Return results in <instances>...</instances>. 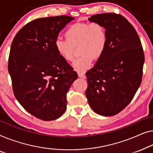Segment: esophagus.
Listing matches in <instances>:
<instances>
[{
	"mask_svg": "<svg viewBox=\"0 0 153 153\" xmlns=\"http://www.w3.org/2000/svg\"><path fill=\"white\" fill-rule=\"evenodd\" d=\"M78 77L79 78L82 79H85V75L83 74H81V73H78Z\"/></svg>",
	"mask_w": 153,
	"mask_h": 153,
	"instance_id": "esophagus-1",
	"label": "esophagus"
}]
</instances>
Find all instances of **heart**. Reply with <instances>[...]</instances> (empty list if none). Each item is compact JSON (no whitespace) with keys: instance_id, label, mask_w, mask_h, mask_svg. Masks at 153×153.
<instances>
[{"instance_id":"obj_1","label":"heart","mask_w":153,"mask_h":153,"mask_svg":"<svg viewBox=\"0 0 153 153\" xmlns=\"http://www.w3.org/2000/svg\"><path fill=\"white\" fill-rule=\"evenodd\" d=\"M66 39L57 38L55 48L64 60L73 61L75 48L78 47L80 56L75 60L73 67L79 73H85L91 66L94 59L104 53L107 44L106 29L98 23H77L71 25L65 32Z\"/></svg>"}]
</instances>
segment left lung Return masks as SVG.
Here are the masks:
<instances>
[{
  "instance_id": "1",
  "label": "left lung",
  "mask_w": 153,
  "mask_h": 153,
  "mask_svg": "<svg viewBox=\"0 0 153 153\" xmlns=\"http://www.w3.org/2000/svg\"><path fill=\"white\" fill-rule=\"evenodd\" d=\"M88 20L105 27L107 44L103 55L86 73L85 94L96 113L111 117L131 102L141 85L145 59L143 48L134 27L121 15L98 14Z\"/></svg>"
}]
</instances>
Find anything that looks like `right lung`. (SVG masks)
Here are the masks:
<instances>
[{"label":"right lung","instance_id":"right-lung-1","mask_svg":"<svg viewBox=\"0 0 153 153\" xmlns=\"http://www.w3.org/2000/svg\"><path fill=\"white\" fill-rule=\"evenodd\" d=\"M74 17L35 19L19 30L12 43L8 61L16 100L34 117L53 120L66 109V94L77 78L68 62L57 54L55 41Z\"/></svg>","mask_w":153,"mask_h":153}]
</instances>
